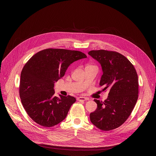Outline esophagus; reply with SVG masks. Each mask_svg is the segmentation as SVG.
<instances>
[{"label": "esophagus", "instance_id": "obj_1", "mask_svg": "<svg viewBox=\"0 0 156 156\" xmlns=\"http://www.w3.org/2000/svg\"><path fill=\"white\" fill-rule=\"evenodd\" d=\"M77 100H78V101H88L89 99H88L87 98L80 96V97H78V98H77Z\"/></svg>", "mask_w": 156, "mask_h": 156}]
</instances>
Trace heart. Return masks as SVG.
Here are the masks:
<instances>
[{
  "mask_svg": "<svg viewBox=\"0 0 156 156\" xmlns=\"http://www.w3.org/2000/svg\"><path fill=\"white\" fill-rule=\"evenodd\" d=\"M87 66H91V65H87Z\"/></svg>",
  "mask_w": 156,
  "mask_h": 156,
  "instance_id": "1",
  "label": "heart"
}]
</instances>
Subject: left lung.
Instances as JSON below:
<instances>
[{
    "instance_id": "1",
    "label": "left lung",
    "mask_w": 156,
    "mask_h": 156,
    "mask_svg": "<svg viewBox=\"0 0 156 156\" xmlns=\"http://www.w3.org/2000/svg\"><path fill=\"white\" fill-rule=\"evenodd\" d=\"M101 65L102 91L109 90L104 102L94 99L97 109L90 114L91 123L99 129L110 131L121 126L129 117L138 98V78L133 65L122 54L106 50L88 52Z\"/></svg>"
}]
</instances>
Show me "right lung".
Segmentation results:
<instances>
[{
    "mask_svg": "<svg viewBox=\"0 0 156 156\" xmlns=\"http://www.w3.org/2000/svg\"><path fill=\"white\" fill-rule=\"evenodd\" d=\"M86 57L80 51L49 48L38 52L26 63L21 73L19 93L33 121L51 127L65 119L76 99L69 95L55 96L54 83L64 76L71 63Z\"/></svg>",
    "mask_w": 156,
    "mask_h": 156,
    "instance_id": "add662e5",
    "label": "right lung"
}]
</instances>
